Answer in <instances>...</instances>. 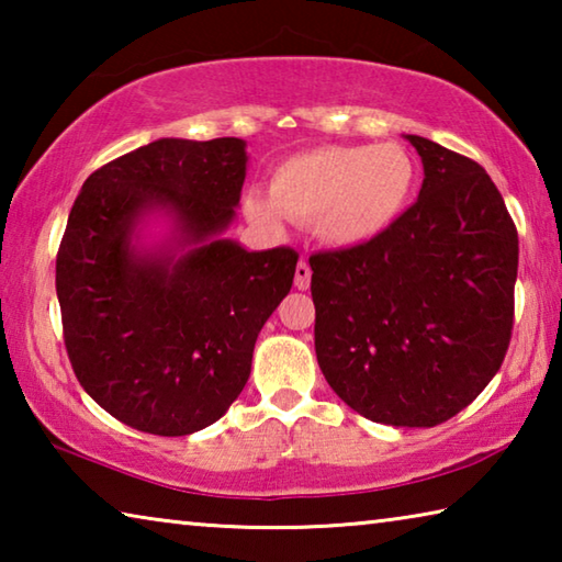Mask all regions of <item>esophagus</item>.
<instances>
[{
	"instance_id": "obj_1",
	"label": "esophagus",
	"mask_w": 562,
	"mask_h": 562,
	"mask_svg": "<svg viewBox=\"0 0 562 562\" xmlns=\"http://www.w3.org/2000/svg\"><path fill=\"white\" fill-rule=\"evenodd\" d=\"M310 282H312V270L310 265L300 260L297 262V270H294V284H297V290H310Z\"/></svg>"
}]
</instances>
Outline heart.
I'll return each instance as SVG.
<instances>
[{
  "instance_id": "obj_1",
  "label": "heart",
  "mask_w": 562,
  "mask_h": 562,
  "mask_svg": "<svg viewBox=\"0 0 562 562\" xmlns=\"http://www.w3.org/2000/svg\"><path fill=\"white\" fill-rule=\"evenodd\" d=\"M416 193V164L398 144L322 146L272 170L268 198L247 195L262 225L312 223L331 247H361L402 221Z\"/></svg>"
}]
</instances>
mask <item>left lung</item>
Here are the masks:
<instances>
[{"mask_svg":"<svg viewBox=\"0 0 562 562\" xmlns=\"http://www.w3.org/2000/svg\"><path fill=\"white\" fill-rule=\"evenodd\" d=\"M424 183L376 240L310 258L315 351L335 394L369 422L429 429L503 364L518 233L475 160L406 136Z\"/></svg>","mask_w":562,"mask_h":562,"instance_id":"8db88e82","label":"left lung"}]
</instances>
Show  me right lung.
I'll return each mask as SVG.
<instances>
[{
  "label": "right lung",
  "mask_w": 562,
  "mask_h": 562,
  "mask_svg": "<svg viewBox=\"0 0 562 562\" xmlns=\"http://www.w3.org/2000/svg\"><path fill=\"white\" fill-rule=\"evenodd\" d=\"M243 138H158L87 178L56 255L64 345L87 394L131 429L186 436L240 396L260 329L300 255L225 237L245 183ZM171 235L144 246L143 225Z\"/></svg>",
  "instance_id": "1"
}]
</instances>
